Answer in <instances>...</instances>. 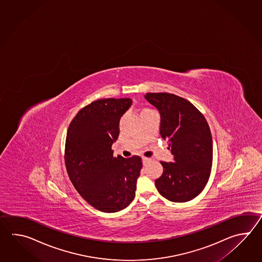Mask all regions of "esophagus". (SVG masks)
<instances>
[{"mask_svg": "<svg viewBox=\"0 0 262 262\" xmlns=\"http://www.w3.org/2000/svg\"><path fill=\"white\" fill-rule=\"evenodd\" d=\"M150 161V158H148V157H142V163H143V165H144V166L148 165V163Z\"/></svg>", "mask_w": 262, "mask_h": 262, "instance_id": "obj_1", "label": "esophagus"}]
</instances>
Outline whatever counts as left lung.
I'll return each mask as SVG.
<instances>
[{
  "instance_id": "8db88e82",
  "label": "left lung",
  "mask_w": 262,
  "mask_h": 262,
  "mask_svg": "<svg viewBox=\"0 0 262 262\" xmlns=\"http://www.w3.org/2000/svg\"><path fill=\"white\" fill-rule=\"evenodd\" d=\"M144 96L160 113V135L169 142L173 156V162H160L164 171L156 180V188L168 201H191L204 189L212 170L209 124L193 104L178 95L148 93Z\"/></svg>"
}]
</instances>
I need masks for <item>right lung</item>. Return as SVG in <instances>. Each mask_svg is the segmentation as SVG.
<instances>
[{
    "label": "right lung",
    "mask_w": 262,
    "mask_h": 262,
    "mask_svg": "<svg viewBox=\"0 0 262 262\" xmlns=\"http://www.w3.org/2000/svg\"><path fill=\"white\" fill-rule=\"evenodd\" d=\"M130 98H106L81 108L67 130L64 161L74 187L91 206L116 212L135 198L142 162L139 156L113 157L120 119Z\"/></svg>",
    "instance_id": "1"
}]
</instances>
